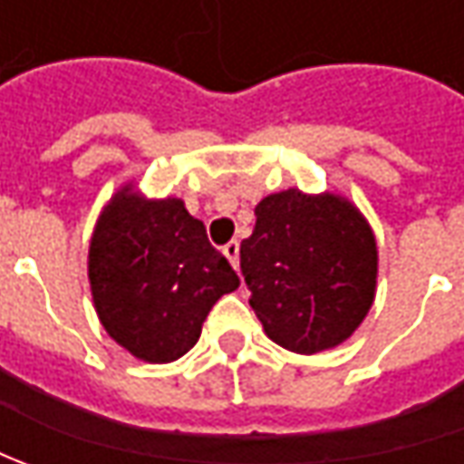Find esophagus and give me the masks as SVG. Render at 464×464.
<instances>
[{
  "mask_svg": "<svg viewBox=\"0 0 464 464\" xmlns=\"http://www.w3.org/2000/svg\"><path fill=\"white\" fill-rule=\"evenodd\" d=\"M222 253L227 256V260H229V263H232L235 268L240 266V242H237V240L227 242V245L222 247Z\"/></svg>",
  "mask_w": 464,
  "mask_h": 464,
  "instance_id": "1",
  "label": "esophagus"
}]
</instances>
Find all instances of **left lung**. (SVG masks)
Segmentation results:
<instances>
[{
  "label": "left lung",
  "mask_w": 464,
  "mask_h": 464,
  "mask_svg": "<svg viewBox=\"0 0 464 464\" xmlns=\"http://www.w3.org/2000/svg\"><path fill=\"white\" fill-rule=\"evenodd\" d=\"M240 268L266 335L310 356L362 325L377 289V242L348 198L289 188L256 206Z\"/></svg>",
  "instance_id": "left-lung-1"
}]
</instances>
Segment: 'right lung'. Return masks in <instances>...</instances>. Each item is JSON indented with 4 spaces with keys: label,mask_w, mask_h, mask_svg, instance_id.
Returning <instances> with one entry per match:
<instances>
[{
    "label": "right lung",
    "mask_w": 464,
    "mask_h": 464,
    "mask_svg": "<svg viewBox=\"0 0 464 464\" xmlns=\"http://www.w3.org/2000/svg\"><path fill=\"white\" fill-rule=\"evenodd\" d=\"M87 276L102 328L150 364L188 353L217 299L240 286L180 198H144L131 186L100 214Z\"/></svg>",
    "instance_id": "add662e5"
}]
</instances>
